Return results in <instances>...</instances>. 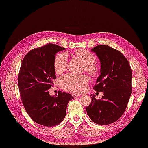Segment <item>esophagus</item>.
Wrapping results in <instances>:
<instances>
[{
	"label": "esophagus",
	"instance_id": "34e87169",
	"mask_svg": "<svg viewBox=\"0 0 148 148\" xmlns=\"http://www.w3.org/2000/svg\"><path fill=\"white\" fill-rule=\"evenodd\" d=\"M72 97H74V98H76V97H78L80 96L79 94H76V93L72 94Z\"/></svg>",
	"mask_w": 148,
	"mask_h": 148
}]
</instances>
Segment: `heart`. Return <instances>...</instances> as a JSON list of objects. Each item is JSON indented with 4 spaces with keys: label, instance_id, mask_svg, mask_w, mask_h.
Listing matches in <instances>:
<instances>
[{
    "label": "heart",
    "instance_id": "1",
    "mask_svg": "<svg viewBox=\"0 0 148 148\" xmlns=\"http://www.w3.org/2000/svg\"><path fill=\"white\" fill-rule=\"evenodd\" d=\"M74 54L84 63V69L92 76H96L99 73L100 68L97 64L96 56L86 49H77ZM68 58L65 53L56 55L54 61V69L56 74H61L67 68ZM59 84L62 88L72 93H80L85 89L88 83V77L84 74L76 75L67 74L59 79Z\"/></svg>",
    "mask_w": 148,
    "mask_h": 148
}]
</instances>
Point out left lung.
<instances>
[{
    "label": "left lung",
    "instance_id": "obj_1",
    "mask_svg": "<svg viewBox=\"0 0 148 148\" xmlns=\"http://www.w3.org/2000/svg\"><path fill=\"white\" fill-rule=\"evenodd\" d=\"M92 51L101 63V74L93 88L104 94L100 99L91 95L92 102L86 108V112L94 123L106 125L117 121L125 111L132 89V73L127 59L118 50L101 45L94 47Z\"/></svg>",
    "mask_w": 148,
    "mask_h": 148
}]
</instances>
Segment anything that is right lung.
<instances>
[{"instance_id": "obj_1", "label": "right lung", "mask_w": 148, "mask_h": 148, "mask_svg": "<svg viewBox=\"0 0 148 148\" xmlns=\"http://www.w3.org/2000/svg\"><path fill=\"white\" fill-rule=\"evenodd\" d=\"M65 48L47 44L25 56L18 74V87L22 103L28 114L37 123L53 127L64 120L71 94L58 91L56 97L48 90L56 79L54 61L56 53Z\"/></svg>"}]
</instances>
